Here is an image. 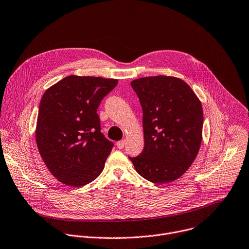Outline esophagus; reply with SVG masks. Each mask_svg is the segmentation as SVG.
Instances as JSON below:
<instances>
[{"label": "esophagus", "mask_w": 249, "mask_h": 249, "mask_svg": "<svg viewBox=\"0 0 249 249\" xmlns=\"http://www.w3.org/2000/svg\"><path fill=\"white\" fill-rule=\"evenodd\" d=\"M124 144H125V142L123 140V141H120L117 142V146L119 149H123L124 147Z\"/></svg>", "instance_id": "1"}]
</instances>
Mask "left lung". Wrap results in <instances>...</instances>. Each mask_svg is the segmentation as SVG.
<instances>
[{
	"label": "left lung",
	"instance_id": "left-lung-1",
	"mask_svg": "<svg viewBox=\"0 0 249 249\" xmlns=\"http://www.w3.org/2000/svg\"><path fill=\"white\" fill-rule=\"evenodd\" d=\"M130 85L142 107L144 148L128 158L144 179L172 182L187 171L199 152L202 104L189 85L175 77H145Z\"/></svg>",
	"mask_w": 249,
	"mask_h": 249
}]
</instances>
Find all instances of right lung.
I'll return each instance as SVG.
<instances>
[{
	"label": "right lung",
	"mask_w": 249,
	"mask_h": 249,
	"mask_svg": "<svg viewBox=\"0 0 249 249\" xmlns=\"http://www.w3.org/2000/svg\"><path fill=\"white\" fill-rule=\"evenodd\" d=\"M116 79L68 76L43 94L36 124L38 151L54 177L81 187L103 171L114 147L101 131L97 108Z\"/></svg>",
	"instance_id": "add662e5"
}]
</instances>
